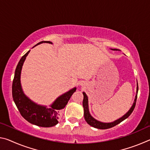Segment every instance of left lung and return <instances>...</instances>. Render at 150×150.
Listing matches in <instances>:
<instances>
[{"label": "left lung", "mask_w": 150, "mask_h": 150, "mask_svg": "<svg viewBox=\"0 0 150 150\" xmlns=\"http://www.w3.org/2000/svg\"><path fill=\"white\" fill-rule=\"evenodd\" d=\"M112 50H116V51H119L118 49H111ZM138 81H137V87H136V95L135 96V99H134V101L133 103L132 106H131V108H130L127 112L124 115V116H122L121 118L117 119L115 121L112 122H103L98 121L97 120H96L95 118H94L91 115L90 112H89V108H88V96L86 95V93L85 92H83V108H84V117L85 119L87 122L89 124L90 126L94 127V128H98V129H102V130H104V129H108V128H112L116 125H117L119 123H120L121 122H122L123 120H125L127 118L130 116L134 108H135L136 106V99H137V95H138Z\"/></svg>", "instance_id": "8db88e82"}]
</instances>
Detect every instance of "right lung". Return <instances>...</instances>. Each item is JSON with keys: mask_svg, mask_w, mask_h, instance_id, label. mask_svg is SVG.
<instances>
[{"mask_svg": "<svg viewBox=\"0 0 150 150\" xmlns=\"http://www.w3.org/2000/svg\"><path fill=\"white\" fill-rule=\"evenodd\" d=\"M42 43L52 44V42L50 41H42L37 44L35 46ZM29 53L30 51L22 57L15 70L12 87V98L20 115L28 122L41 127H52L59 122L58 119L59 118L61 112L67 105L71 96L75 92L77 88H73L72 89L58 96L54 102L50 106V108H47L46 106L38 105L30 99L24 93L20 82L22 66Z\"/></svg>", "mask_w": 150, "mask_h": 150, "instance_id": "add662e5", "label": "right lung"}]
</instances>
